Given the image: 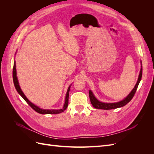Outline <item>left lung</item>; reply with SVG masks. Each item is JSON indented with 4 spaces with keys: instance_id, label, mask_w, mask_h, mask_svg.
<instances>
[{
    "instance_id": "left-lung-1",
    "label": "left lung",
    "mask_w": 154,
    "mask_h": 154,
    "mask_svg": "<svg viewBox=\"0 0 154 154\" xmlns=\"http://www.w3.org/2000/svg\"><path fill=\"white\" fill-rule=\"evenodd\" d=\"M142 72H143V69H142V66L141 68V71L140 73H139V78L137 82L136 83V85H135L134 88H133V90L131 91V92L127 96L126 98H125L123 100L117 102V103H103V102L99 101L97 100L94 94H92V92L91 91H88V93H89V97H90V100L91 102V104L92 106L94 107L96 109H103V110H110V109H117L119 108V107L123 106L125 105H127L128 102L131 101V100L133 98V97L136 93L137 87L139 85V83L140 82L141 80V77H142Z\"/></svg>"
}]
</instances>
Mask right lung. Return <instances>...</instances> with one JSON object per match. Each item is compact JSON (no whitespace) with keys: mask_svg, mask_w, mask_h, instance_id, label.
Returning a JSON list of instances; mask_svg holds the SVG:
<instances>
[{"mask_svg":"<svg viewBox=\"0 0 154 154\" xmlns=\"http://www.w3.org/2000/svg\"><path fill=\"white\" fill-rule=\"evenodd\" d=\"M13 83L14 85H15L16 90L17 91V92L24 99L27 103L28 104L31 108L33 109L34 110H35L36 112H38L39 114H60L62 113L63 112L67 109V107L68 106V103H69V92L70 91V87L71 86H69L67 90V92L66 94V101H65V104L63 105V109H60V110H46V109H42L40 108H39L38 106H37L36 105H35L34 104H32L31 102H30L28 99L26 97V96L24 95V93L22 91L21 88L20 87L19 84H18V79L17 77V71H16V64H15V62H14V65H13Z\"/></svg>","mask_w":154,"mask_h":154,"instance_id":"1","label":"right lung"}]
</instances>
